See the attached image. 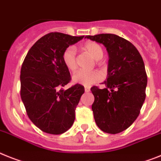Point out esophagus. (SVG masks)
I'll return each mask as SVG.
<instances>
[{
  "instance_id": "esophagus-1",
  "label": "esophagus",
  "mask_w": 161,
  "mask_h": 161,
  "mask_svg": "<svg viewBox=\"0 0 161 161\" xmlns=\"http://www.w3.org/2000/svg\"><path fill=\"white\" fill-rule=\"evenodd\" d=\"M85 92H90V87H87V86H86V87H85Z\"/></svg>"
}]
</instances>
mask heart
<instances>
[{"instance_id": "1", "label": "heart", "mask_w": 161, "mask_h": 161, "mask_svg": "<svg viewBox=\"0 0 161 161\" xmlns=\"http://www.w3.org/2000/svg\"><path fill=\"white\" fill-rule=\"evenodd\" d=\"M83 51L91 55L96 60H100L103 56V49L99 43L93 41H87L84 43L82 47ZM62 60L64 64L65 67L69 70L74 72L77 69V57H76V50L74 47H67L62 54ZM103 76L102 74L97 71H78L74 74L73 77L74 82L79 84L84 85L89 87L94 83L102 80Z\"/></svg>"}]
</instances>
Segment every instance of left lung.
Masks as SVG:
<instances>
[{
	"mask_svg": "<svg viewBox=\"0 0 161 161\" xmlns=\"http://www.w3.org/2000/svg\"><path fill=\"white\" fill-rule=\"evenodd\" d=\"M86 37L102 43L109 54L106 88H91L94 119L105 133H121L136 120L145 101L147 75L142 57L130 42L115 34Z\"/></svg>",
	"mask_w": 161,
	"mask_h": 161,
	"instance_id": "8db88e82",
	"label": "left lung"
}]
</instances>
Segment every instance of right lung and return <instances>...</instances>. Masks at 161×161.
Segmentation results:
<instances>
[{"label": "right lung", "mask_w": 161, "mask_h": 161, "mask_svg": "<svg viewBox=\"0 0 161 161\" xmlns=\"http://www.w3.org/2000/svg\"><path fill=\"white\" fill-rule=\"evenodd\" d=\"M83 37L50 32L34 43L23 62L21 99L28 118L47 133H64L74 122L75 110L84 87L77 83L67 90L60 89L71 80L62 54Z\"/></svg>", "instance_id": "right-lung-1"}]
</instances>
